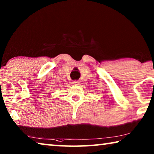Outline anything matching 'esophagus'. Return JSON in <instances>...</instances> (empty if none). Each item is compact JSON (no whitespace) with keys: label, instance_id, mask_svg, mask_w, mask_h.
<instances>
[{"label":"esophagus","instance_id":"34e87169","mask_svg":"<svg viewBox=\"0 0 154 154\" xmlns=\"http://www.w3.org/2000/svg\"><path fill=\"white\" fill-rule=\"evenodd\" d=\"M72 84H74V85H79V81H74V82H72Z\"/></svg>","mask_w":154,"mask_h":154}]
</instances>
